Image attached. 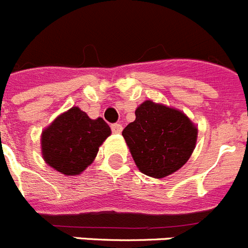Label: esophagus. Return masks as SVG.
I'll return each mask as SVG.
<instances>
[{
	"label": "esophagus",
	"mask_w": 248,
	"mask_h": 248,
	"mask_svg": "<svg viewBox=\"0 0 248 248\" xmlns=\"http://www.w3.org/2000/svg\"><path fill=\"white\" fill-rule=\"evenodd\" d=\"M111 131H113L114 134H120L123 130V126L120 125V124H118V123H115V124H111Z\"/></svg>",
	"instance_id": "esophagus-1"
}]
</instances>
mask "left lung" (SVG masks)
Returning a JSON list of instances; mask_svg holds the SVG:
<instances>
[{
    "instance_id": "left-lung-1",
    "label": "left lung",
    "mask_w": 248,
    "mask_h": 248,
    "mask_svg": "<svg viewBox=\"0 0 248 248\" xmlns=\"http://www.w3.org/2000/svg\"><path fill=\"white\" fill-rule=\"evenodd\" d=\"M122 134L140 171L160 179L179 170L189 160L198 129L180 110L146 100L135 110V120Z\"/></svg>"
}]
</instances>
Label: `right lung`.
Returning <instances> with one entry per match:
<instances>
[{"label": "right lung", "instance_id": "right-lung-1", "mask_svg": "<svg viewBox=\"0 0 248 248\" xmlns=\"http://www.w3.org/2000/svg\"><path fill=\"white\" fill-rule=\"evenodd\" d=\"M110 133L102 118L93 120L73 107L43 131V157L48 165L62 174H80L93 163L98 149Z\"/></svg>", "mask_w": 248, "mask_h": 248}]
</instances>
